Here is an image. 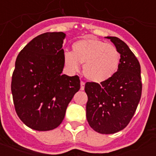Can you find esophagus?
I'll use <instances>...</instances> for the list:
<instances>
[{
    "instance_id": "34e87169",
    "label": "esophagus",
    "mask_w": 156,
    "mask_h": 156,
    "mask_svg": "<svg viewBox=\"0 0 156 156\" xmlns=\"http://www.w3.org/2000/svg\"><path fill=\"white\" fill-rule=\"evenodd\" d=\"M84 87H85V83L81 81L80 82V90H84Z\"/></svg>"
}]
</instances>
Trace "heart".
<instances>
[{
	"label": "heart",
	"instance_id": "heart-1",
	"mask_svg": "<svg viewBox=\"0 0 156 156\" xmlns=\"http://www.w3.org/2000/svg\"><path fill=\"white\" fill-rule=\"evenodd\" d=\"M64 62L70 71L77 72L83 64V73L92 82L110 80L119 68L121 55L114 45L94 37H85L73 44V52L64 53Z\"/></svg>",
	"mask_w": 156,
	"mask_h": 156
}]
</instances>
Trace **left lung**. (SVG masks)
I'll use <instances>...</instances> for the list:
<instances>
[{"label":"left lung","mask_w":156,"mask_h":156,"mask_svg":"<svg viewBox=\"0 0 156 156\" xmlns=\"http://www.w3.org/2000/svg\"><path fill=\"white\" fill-rule=\"evenodd\" d=\"M121 55L119 68L111 79L98 84L87 82V119L98 133L110 134L124 129L132 119L142 90L140 66L134 54L122 40L106 37Z\"/></svg>","instance_id":"1"}]
</instances>
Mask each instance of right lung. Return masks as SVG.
Masks as SVG:
<instances>
[{
    "instance_id": "add662e5",
    "label": "right lung",
    "mask_w": 156,
    "mask_h": 156,
    "mask_svg": "<svg viewBox=\"0 0 156 156\" xmlns=\"http://www.w3.org/2000/svg\"><path fill=\"white\" fill-rule=\"evenodd\" d=\"M66 36L62 32L37 36L16 58L11 86L15 108L19 119L35 130H51L61 124L80 88L79 76L62 74Z\"/></svg>"
}]
</instances>
